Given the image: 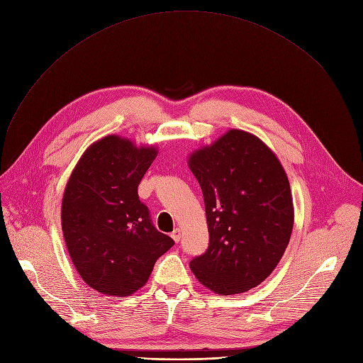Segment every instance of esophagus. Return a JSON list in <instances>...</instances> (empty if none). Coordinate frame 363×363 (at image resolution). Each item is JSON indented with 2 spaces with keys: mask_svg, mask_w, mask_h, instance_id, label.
Segmentation results:
<instances>
[{
  "mask_svg": "<svg viewBox=\"0 0 363 363\" xmlns=\"http://www.w3.org/2000/svg\"><path fill=\"white\" fill-rule=\"evenodd\" d=\"M172 238H173L176 242H179L180 238H182V231H180L179 228H176V230L173 231V234H172Z\"/></svg>",
  "mask_w": 363,
  "mask_h": 363,
  "instance_id": "1",
  "label": "esophagus"
}]
</instances>
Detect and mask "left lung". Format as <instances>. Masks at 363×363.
<instances>
[{"label":"left lung","mask_w":363,"mask_h":363,"mask_svg":"<svg viewBox=\"0 0 363 363\" xmlns=\"http://www.w3.org/2000/svg\"><path fill=\"white\" fill-rule=\"evenodd\" d=\"M189 167L203 193L209 231V245L191 259V272L215 294L256 288L281 262L294 227L282 164L257 136L231 129L194 151Z\"/></svg>","instance_id":"left-lung-1"}]
</instances>
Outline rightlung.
I'll list each match as a JSON object with an SVG mask.
<instances>
[{
	"label": "right lung",
	"instance_id": "obj_1",
	"mask_svg": "<svg viewBox=\"0 0 363 363\" xmlns=\"http://www.w3.org/2000/svg\"><path fill=\"white\" fill-rule=\"evenodd\" d=\"M155 157L154 147L108 135L82 154L67 183L61 220L68 253L82 281L104 295L143 288L157 259L174 245L138 196Z\"/></svg>",
	"mask_w": 363,
	"mask_h": 363
}]
</instances>
